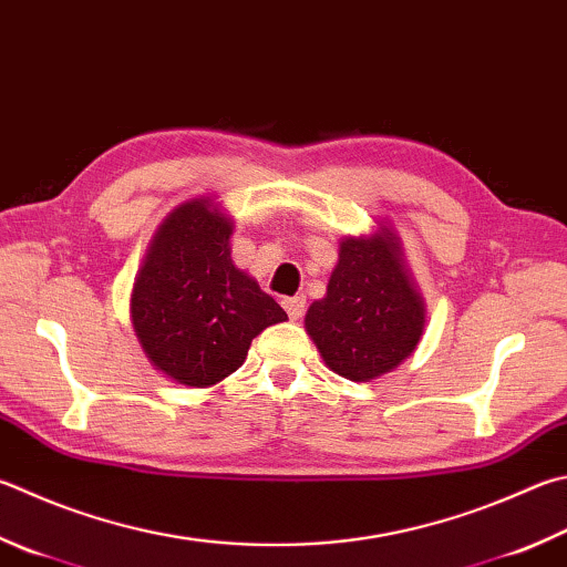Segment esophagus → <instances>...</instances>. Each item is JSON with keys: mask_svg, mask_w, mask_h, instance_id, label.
<instances>
[{"mask_svg": "<svg viewBox=\"0 0 567 567\" xmlns=\"http://www.w3.org/2000/svg\"><path fill=\"white\" fill-rule=\"evenodd\" d=\"M282 307L287 310V315H290L292 322H297V319H302L305 315V297H285Z\"/></svg>", "mask_w": 567, "mask_h": 567, "instance_id": "obj_1", "label": "esophagus"}]
</instances>
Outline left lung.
<instances>
[{
  "label": "left lung",
  "mask_w": 567,
  "mask_h": 567,
  "mask_svg": "<svg viewBox=\"0 0 567 567\" xmlns=\"http://www.w3.org/2000/svg\"><path fill=\"white\" fill-rule=\"evenodd\" d=\"M426 324L424 297L389 223L347 235L327 295L305 315L319 357L349 382H372L414 354Z\"/></svg>",
  "instance_id": "left-lung-1"
}]
</instances>
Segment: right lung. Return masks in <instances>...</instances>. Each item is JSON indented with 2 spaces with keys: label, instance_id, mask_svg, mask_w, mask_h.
I'll use <instances>...</instances> for the list:
<instances>
[{
  "label": "right lung",
  "instance_id": "obj_1",
  "mask_svg": "<svg viewBox=\"0 0 567 567\" xmlns=\"http://www.w3.org/2000/svg\"><path fill=\"white\" fill-rule=\"evenodd\" d=\"M235 223L213 195L176 205L143 257L131 324L153 369L205 389L240 369L252 339L287 315L230 257Z\"/></svg>",
  "mask_w": 567,
  "mask_h": 567
}]
</instances>
